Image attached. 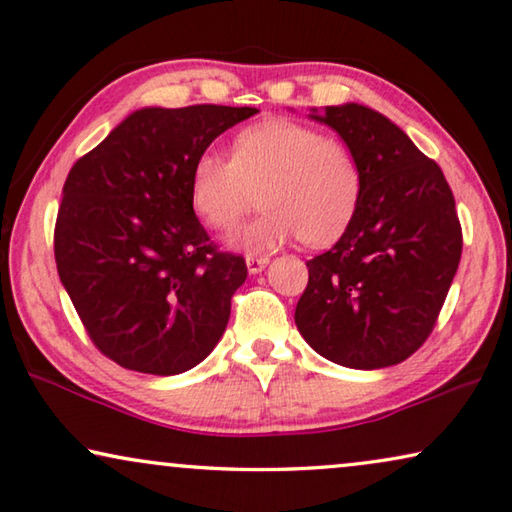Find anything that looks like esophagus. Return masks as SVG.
<instances>
[{"mask_svg":"<svg viewBox=\"0 0 512 512\" xmlns=\"http://www.w3.org/2000/svg\"><path fill=\"white\" fill-rule=\"evenodd\" d=\"M246 266L250 273H262L268 266V257H257V255H248L246 257Z\"/></svg>","mask_w":512,"mask_h":512,"instance_id":"esophagus-1","label":"esophagus"}]
</instances>
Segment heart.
<instances>
[{"label":"heart","instance_id":"heart-1","mask_svg":"<svg viewBox=\"0 0 512 512\" xmlns=\"http://www.w3.org/2000/svg\"><path fill=\"white\" fill-rule=\"evenodd\" d=\"M230 156L201 152L192 163L190 201L203 224L230 235L262 188L266 208L239 235L246 250H273L302 239L336 244L356 219L362 199L360 163L345 143L320 129L268 118L235 134Z\"/></svg>","mask_w":512,"mask_h":512}]
</instances>
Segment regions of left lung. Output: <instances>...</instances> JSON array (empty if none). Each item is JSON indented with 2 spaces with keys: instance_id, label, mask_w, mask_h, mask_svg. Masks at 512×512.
<instances>
[{
  "instance_id": "left-lung-1",
  "label": "left lung",
  "mask_w": 512,
  "mask_h": 512,
  "mask_svg": "<svg viewBox=\"0 0 512 512\" xmlns=\"http://www.w3.org/2000/svg\"><path fill=\"white\" fill-rule=\"evenodd\" d=\"M311 118L336 129L358 159L362 199L338 244L306 262L295 324L336 365H398L432 333L459 268L452 190L441 167L378 111L347 102Z\"/></svg>"
}]
</instances>
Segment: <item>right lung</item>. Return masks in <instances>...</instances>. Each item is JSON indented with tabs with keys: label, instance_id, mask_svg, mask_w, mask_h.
I'll use <instances>...</instances> for the list:
<instances>
[{
	"label": "right lung",
	"instance_id": "obj_1",
	"mask_svg": "<svg viewBox=\"0 0 512 512\" xmlns=\"http://www.w3.org/2000/svg\"><path fill=\"white\" fill-rule=\"evenodd\" d=\"M255 107H145L82 156L64 181L53 250L58 275L102 356L154 376L215 349L246 282L190 201L192 163Z\"/></svg>",
	"mask_w": 512,
	"mask_h": 512
}]
</instances>
